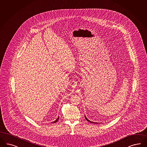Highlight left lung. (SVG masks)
Wrapping results in <instances>:
<instances>
[{
  "label": "left lung",
  "instance_id": "8db88e82",
  "mask_svg": "<svg viewBox=\"0 0 147 147\" xmlns=\"http://www.w3.org/2000/svg\"><path fill=\"white\" fill-rule=\"evenodd\" d=\"M85 118H86V119L88 121H89V122H90V123H94V124H98V123H94V122H92V121H90L88 119H87V117H86V115H85Z\"/></svg>",
  "mask_w": 147,
  "mask_h": 147
}]
</instances>
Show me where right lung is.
I'll use <instances>...</instances> for the list:
<instances>
[{"label": "right lung", "instance_id": "add662e5", "mask_svg": "<svg viewBox=\"0 0 147 147\" xmlns=\"http://www.w3.org/2000/svg\"><path fill=\"white\" fill-rule=\"evenodd\" d=\"M58 119H59V117H58V118H57V119L55 120V121H53V123H56V122H57V121L58 120Z\"/></svg>", "mask_w": 147, "mask_h": 147}]
</instances>
